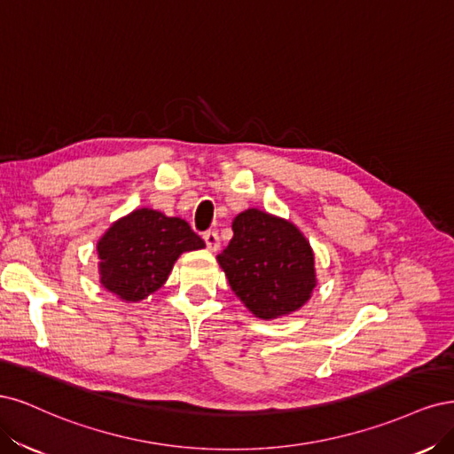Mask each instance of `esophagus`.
<instances>
[{"mask_svg": "<svg viewBox=\"0 0 454 454\" xmlns=\"http://www.w3.org/2000/svg\"><path fill=\"white\" fill-rule=\"evenodd\" d=\"M203 241H206V245H207V248L209 251H213V253H216L218 248H221V239H218V233L216 231H206L203 233Z\"/></svg>", "mask_w": 454, "mask_h": 454, "instance_id": "1", "label": "esophagus"}]
</instances>
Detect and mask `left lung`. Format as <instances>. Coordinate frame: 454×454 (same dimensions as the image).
<instances>
[{
  "label": "left lung",
  "mask_w": 454,
  "mask_h": 454,
  "mask_svg": "<svg viewBox=\"0 0 454 454\" xmlns=\"http://www.w3.org/2000/svg\"><path fill=\"white\" fill-rule=\"evenodd\" d=\"M233 238L216 256L236 296L254 317L298 311L317 286L315 253L296 224L260 209L231 223Z\"/></svg>",
  "instance_id": "left-lung-1"
}]
</instances>
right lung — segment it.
<instances>
[{
    "mask_svg": "<svg viewBox=\"0 0 454 454\" xmlns=\"http://www.w3.org/2000/svg\"><path fill=\"white\" fill-rule=\"evenodd\" d=\"M203 247L183 218L134 209L114 221L96 245L99 283L122 301H141L168 281L183 253Z\"/></svg>",
    "mask_w": 454,
    "mask_h": 454,
    "instance_id": "obj_1",
    "label": "right lung"
}]
</instances>
